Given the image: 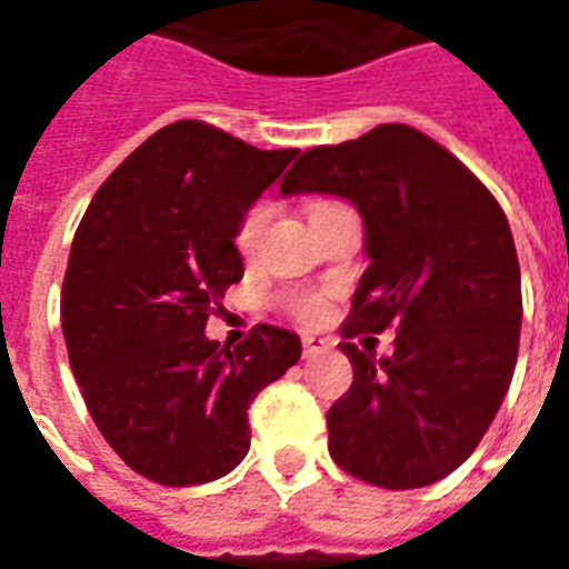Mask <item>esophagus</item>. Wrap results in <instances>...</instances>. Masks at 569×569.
Returning <instances> with one entry per match:
<instances>
[{
  "label": "esophagus",
  "mask_w": 569,
  "mask_h": 569,
  "mask_svg": "<svg viewBox=\"0 0 569 569\" xmlns=\"http://www.w3.org/2000/svg\"><path fill=\"white\" fill-rule=\"evenodd\" d=\"M301 342H303V357H307V360L325 355V351H328V348H330L328 339H319V337H303Z\"/></svg>",
  "instance_id": "1"
}]
</instances>
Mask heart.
I'll list each match as a JSON object with an SVG mask.
<instances>
[{"mask_svg":"<svg viewBox=\"0 0 569 569\" xmlns=\"http://www.w3.org/2000/svg\"><path fill=\"white\" fill-rule=\"evenodd\" d=\"M262 223H266V206L250 209V212L244 214V221H241L239 232H236V244H239L241 250L253 248L259 239V232H262ZM295 316L303 321H316L321 316V298H316V295L298 298V301H295Z\"/></svg>","mask_w":569,"mask_h":569,"instance_id":"b5f03b06","label":"heart"}]
</instances>
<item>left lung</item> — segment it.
Listing matches in <instances>:
<instances>
[{
	"label": "left lung",
	"instance_id": "left-lung-1",
	"mask_svg": "<svg viewBox=\"0 0 569 569\" xmlns=\"http://www.w3.org/2000/svg\"><path fill=\"white\" fill-rule=\"evenodd\" d=\"M280 191L357 206L369 268L342 337L396 325V351L380 360L339 342L355 383L328 410L330 458L387 490L440 481L490 428L520 351V262L502 206L405 123L312 147Z\"/></svg>",
	"mask_w": 569,
	"mask_h": 569
}]
</instances>
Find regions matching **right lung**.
<instances>
[{"instance_id": "obj_1", "label": "right lung", "mask_w": 569, "mask_h": 569, "mask_svg": "<svg viewBox=\"0 0 569 569\" xmlns=\"http://www.w3.org/2000/svg\"><path fill=\"white\" fill-rule=\"evenodd\" d=\"M298 150H259L203 120L150 136L93 194L61 286L67 357L120 460L164 487L206 485L248 455V407L301 360L292 330L206 339L244 274V212Z\"/></svg>"}]
</instances>
